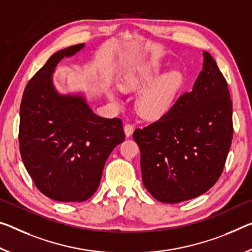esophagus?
<instances>
[{
	"label": "esophagus",
	"instance_id": "obj_1",
	"mask_svg": "<svg viewBox=\"0 0 252 252\" xmlns=\"http://www.w3.org/2000/svg\"><path fill=\"white\" fill-rule=\"evenodd\" d=\"M125 133H126V137H131V135H132V133H133V126H131V125H126L125 126Z\"/></svg>",
	"mask_w": 252,
	"mask_h": 252
}]
</instances>
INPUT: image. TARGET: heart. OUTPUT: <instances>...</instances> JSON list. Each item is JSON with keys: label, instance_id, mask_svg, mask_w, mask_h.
<instances>
[{"label": "heart", "instance_id": "obj_1", "mask_svg": "<svg viewBox=\"0 0 252 252\" xmlns=\"http://www.w3.org/2000/svg\"><path fill=\"white\" fill-rule=\"evenodd\" d=\"M162 73L160 63L151 62L138 66L122 76L119 87L126 92H139L135 97V110L147 120H157L163 117L173 106L179 91L183 87L184 76L178 70ZM110 97H114L110 93Z\"/></svg>", "mask_w": 252, "mask_h": 252}]
</instances>
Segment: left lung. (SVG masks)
<instances>
[{
	"mask_svg": "<svg viewBox=\"0 0 252 252\" xmlns=\"http://www.w3.org/2000/svg\"><path fill=\"white\" fill-rule=\"evenodd\" d=\"M189 93L157 122L133 132L140 148L142 183L159 202L179 203L209 190L219 177L233 135L225 78L207 51Z\"/></svg>",
	"mask_w": 252,
	"mask_h": 252,
	"instance_id": "obj_1",
	"label": "left lung"
}]
</instances>
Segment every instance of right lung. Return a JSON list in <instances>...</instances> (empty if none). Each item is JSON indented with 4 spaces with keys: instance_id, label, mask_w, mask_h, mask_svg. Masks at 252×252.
<instances>
[{
    "instance_id": "obj_1",
    "label": "right lung",
    "mask_w": 252,
    "mask_h": 252,
    "mask_svg": "<svg viewBox=\"0 0 252 252\" xmlns=\"http://www.w3.org/2000/svg\"><path fill=\"white\" fill-rule=\"evenodd\" d=\"M85 47L50 56L27 84L20 106V153L37 189L58 202H84L98 189L103 168L125 141L122 121L94 113L83 94H61L53 81L63 58Z\"/></svg>"
}]
</instances>
